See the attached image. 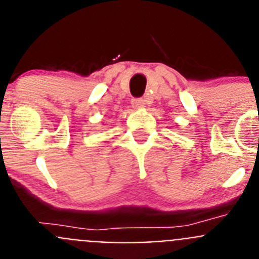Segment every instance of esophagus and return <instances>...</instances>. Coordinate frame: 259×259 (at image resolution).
Listing matches in <instances>:
<instances>
[{"label":"esophagus","mask_w":259,"mask_h":259,"mask_svg":"<svg viewBox=\"0 0 259 259\" xmlns=\"http://www.w3.org/2000/svg\"><path fill=\"white\" fill-rule=\"evenodd\" d=\"M132 105H134L135 107H144L145 102H144L143 98H134V100H132Z\"/></svg>","instance_id":"1"}]
</instances>
